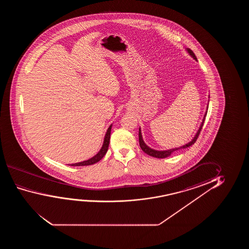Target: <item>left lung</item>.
<instances>
[{
	"mask_svg": "<svg viewBox=\"0 0 249 249\" xmlns=\"http://www.w3.org/2000/svg\"><path fill=\"white\" fill-rule=\"evenodd\" d=\"M186 51L188 52V53L191 55L192 58H194L195 60H196V61H197V58L196 57V55H195V53H193L192 50H191L190 48H186ZM208 101H209V100H208ZM208 106H207V110H206V112H205L204 117H203V119H202V123H201L200 127H199V129L197 130V132L196 133V135H195L194 138H193L192 140L190 141L189 143H185V144L183 145V146L178 147V148H174V149H170V150H154V149H151L150 147L147 145L146 143H144V141H143V137H142V133H141V130H140V131H139V140H140V148L142 149V150H143L144 153H146L147 155H149L150 157H157V158H166V157H169V156H171L172 154L175 152V151H177V150H182V149H185V148L191 146L193 143H196V141L197 140L199 134L201 133V128H202L203 123H204L205 118H206L207 113H208Z\"/></svg>",
	"mask_w": 249,
	"mask_h": 249,
	"instance_id": "1",
	"label": "left lung"
}]
</instances>
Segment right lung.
Returning a JSON list of instances; mask_svg holds the SVG:
<instances>
[{
	"label": "right lung",
	"instance_id": "right-lung-1",
	"mask_svg": "<svg viewBox=\"0 0 249 249\" xmlns=\"http://www.w3.org/2000/svg\"><path fill=\"white\" fill-rule=\"evenodd\" d=\"M111 127H112V124L108 127L107 132L106 133V136L104 139V142H103V145L101 149L99 150L98 153L96 154L94 157L90 158L89 160H84V161H81V162H77V163L70 164V166H73V167H80V166H89V165H92V164L98 162L99 160L102 159L103 157H105L108 148H109V139H110V132H111Z\"/></svg>",
	"mask_w": 249,
	"mask_h": 249
}]
</instances>
